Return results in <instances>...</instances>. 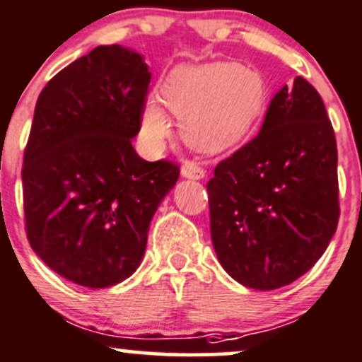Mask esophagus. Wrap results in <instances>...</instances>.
<instances>
[{"label":"esophagus","mask_w":362,"mask_h":362,"mask_svg":"<svg viewBox=\"0 0 362 362\" xmlns=\"http://www.w3.org/2000/svg\"><path fill=\"white\" fill-rule=\"evenodd\" d=\"M204 170H202L197 163L185 161L184 165H182V177L192 178V180H201V178H204Z\"/></svg>","instance_id":"1"}]
</instances>
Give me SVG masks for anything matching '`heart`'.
Masks as SVG:
<instances>
[{"instance_id": "heart-1", "label": "heart", "mask_w": 362, "mask_h": 362, "mask_svg": "<svg viewBox=\"0 0 362 362\" xmlns=\"http://www.w3.org/2000/svg\"><path fill=\"white\" fill-rule=\"evenodd\" d=\"M161 94L170 113L180 120L185 144L208 154L233 148L247 137L264 117L269 101L263 75L235 62L177 66ZM142 130L153 148L172 136L168 111L156 99L146 103Z\"/></svg>"}]
</instances>
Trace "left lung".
I'll list each match as a JSON object with an SVG mask.
<instances>
[{
	"mask_svg": "<svg viewBox=\"0 0 362 362\" xmlns=\"http://www.w3.org/2000/svg\"><path fill=\"white\" fill-rule=\"evenodd\" d=\"M337 161L323 99L296 77L272 99L259 134L206 185L213 247L233 280L275 291L316 264L340 216Z\"/></svg>",
	"mask_w": 362,
	"mask_h": 362,
	"instance_id": "8db88e82",
	"label": "left lung"
}]
</instances>
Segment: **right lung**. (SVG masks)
<instances>
[{"label": "right lung", "mask_w": 362, "mask_h": 362, "mask_svg": "<svg viewBox=\"0 0 362 362\" xmlns=\"http://www.w3.org/2000/svg\"><path fill=\"white\" fill-rule=\"evenodd\" d=\"M149 82L141 54L98 46L58 71L35 103L22 166L27 239L82 287H111L136 272L153 214L180 175L132 146Z\"/></svg>", "instance_id": "1"}]
</instances>
